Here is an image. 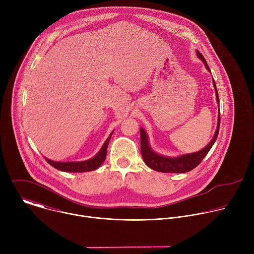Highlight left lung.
<instances>
[{
    "label": "left lung",
    "instance_id": "obj_1",
    "mask_svg": "<svg viewBox=\"0 0 254 254\" xmlns=\"http://www.w3.org/2000/svg\"><path fill=\"white\" fill-rule=\"evenodd\" d=\"M197 55L203 61V63L205 64V67L210 71L209 66H208L204 56L199 51H197ZM213 84H214V88H215V92H216L217 102H219V96H218V92H217V88H216L214 79H213ZM219 127H220V113L218 114V123H217V128H216L215 134H214L212 140L207 144V146L199 152L183 155V156L176 157V158L164 157L162 155L155 153L152 150V148L150 147L146 130H144L142 127H140L141 157L148 167H150L151 169L158 171V172H162V173H186V172H189V171L193 170L194 168H196L202 162L204 157L208 154V152L210 151V149L214 144L217 136H218Z\"/></svg>",
    "mask_w": 254,
    "mask_h": 254
}]
</instances>
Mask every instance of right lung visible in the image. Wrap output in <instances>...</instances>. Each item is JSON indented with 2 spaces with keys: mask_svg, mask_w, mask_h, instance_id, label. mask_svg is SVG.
<instances>
[{
  "mask_svg": "<svg viewBox=\"0 0 254 254\" xmlns=\"http://www.w3.org/2000/svg\"><path fill=\"white\" fill-rule=\"evenodd\" d=\"M114 132V131H113ZM113 132L107 137L103 146L101 147L100 151L91 159L82 161V162H55L51 161L47 158H45L46 162L50 164L52 167H54L57 170L63 171V172H71V173H77V172H89L96 170L105 160L106 153H107V146L110 139L113 135Z\"/></svg>",
  "mask_w": 254,
  "mask_h": 254,
  "instance_id": "1",
  "label": "right lung"
}]
</instances>
